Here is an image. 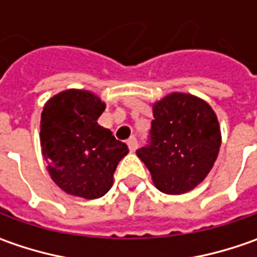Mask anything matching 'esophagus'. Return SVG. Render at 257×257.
<instances>
[{
    "label": "esophagus",
    "instance_id": "obj_1",
    "mask_svg": "<svg viewBox=\"0 0 257 257\" xmlns=\"http://www.w3.org/2000/svg\"><path fill=\"white\" fill-rule=\"evenodd\" d=\"M127 144H128V149H130L132 152H134V150L137 149V146H139V143H137V139H136V137H130V139L127 140Z\"/></svg>",
    "mask_w": 257,
    "mask_h": 257
}]
</instances>
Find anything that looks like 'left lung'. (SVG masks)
I'll return each instance as SVG.
<instances>
[{
	"label": "left lung",
	"mask_w": 257,
	"mask_h": 257,
	"mask_svg": "<svg viewBox=\"0 0 257 257\" xmlns=\"http://www.w3.org/2000/svg\"><path fill=\"white\" fill-rule=\"evenodd\" d=\"M149 144L136 153L166 194H183L206 179L217 159L222 134L204 100L172 93L153 104Z\"/></svg>",
	"instance_id": "1"
}]
</instances>
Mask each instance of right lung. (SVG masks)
Returning <instances> with one entry per match:
<instances>
[{
    "mask_svg": "<svg viewBox=\"0 0 257 257\" xmlns=\"http://www.w3.org/2000/svg\"><path fill=\"white\" fill-rule=\"evenodd\" d=\"M105 104L87 90L51 97L41 113L40 140L53 182L65 193L98 199L113 186L118 162L128 153L108 128L97 123Z\"/></svg>",
    "mask_w": 257,
    "mask_h": 257,
    "instance_id": "1",
    "label": "right lung"
}]
</instances>
